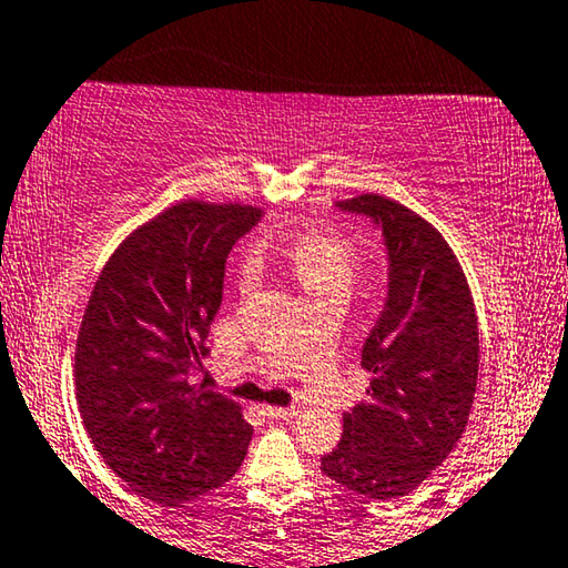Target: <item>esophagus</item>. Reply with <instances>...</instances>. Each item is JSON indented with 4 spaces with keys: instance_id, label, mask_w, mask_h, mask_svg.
<instances>
[{
    "instance_id": "esophagus-1",
    "label": "esophagus",
    "mask_w": 568,
    "mask_h": 568,
    "mask_svg": "<svg viewBox=\"0 0 568 568\" xmlns=\"http://www.w3.org/2000/svg\"><path fill=\"white\" fill-rule=\"evenodd\" d=\"M262 414H265L267 419H291L298 414L295 406H262Z\"/></svg>"
}]
</instances>
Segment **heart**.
I'll return each instance as SVG.
<instances>
[{"label":"heart","mask_w":568,"mask_h":568,"mask_svg":"<svg viewBox=\"0 0 568 568\" xmlns=\"http://www.w3.org/2000/svg\"><path fill=\"white\" fill-rule=\"evenodd\" d=\"M287 267L301 283L308 298L326 291H349L361 273L363 257L353 239L334 229H308L293 236L283 250ZM239 291H252L257 283V267L244 257L236 270Z\"/></svg>","instance_id":"heart-1"}]
</instances>
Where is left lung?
Here are the masks:
<instances>
[{"instance_id":"1","label":"left lung","mask_w":568,"mask_h":568,"mask_svg":"<svg viewBox=\"0 0 568 568\" xmlns=\"http://www.w3.org/2000/svg\"><path fill=\"white\" fill-rule=\"evenodd\" d=\"M339 211L367 215L388 254V298L363 345L367 402L322 470L367 499H398L453 453L466 433L478 378V322L466 275L433 223L383 195Z\"/></svg>"}]
</instances>
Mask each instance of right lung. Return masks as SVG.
Returning a JSON list of instances; mask_svg holds the SVG:
<instances>
[{
    "label": "right lung",
    "instance_id": "1",
    "mask_svg": "<svg viewBox=\"0 0 568 568\" xmlns=\"http://www.w3.org/2000/svg\"><path fill=\"white\" fill-rule=\"evenodd\" d=\"M262 211L185 201L118 246L77 339L84 429L135 494L180 505L242 466L252 425L234 398L197 383L223 298L226 257Z\"/></svg>",
    "mask_w": 568,
    "mask_h": 568
}]
</instances>
